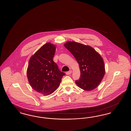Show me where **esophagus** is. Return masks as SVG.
Segmentation results:
<instances>
[{"label":"esophagus","instance_id":"34e87169","mask_svg":"<svg viewBox=\"0 0 131 131\" xmlns=\"http://www.w3.org/2000/svg\"><path fill=\"white\" fill-rule=\"evenodd\" d=\"M72 70H70V71H69L68 72H66V74L67 75H70V74H72Z\"/></svg>","mask_w":131,"mask_h":131}]
</instances>
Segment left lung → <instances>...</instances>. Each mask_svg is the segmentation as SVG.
Wrapping results in <instances>:
<instances>
[{"label": "left lung", "mask_w": 131, "mask_h": 131, "mask_svg": "<svg viewBox=\"0 0 131 131\" xmlns=\"http://www.w3.org/2000/svg\"><path fill=\"white\" fill-rule=\"evenodd\" d=\"M64 47L73 55L79 64L80 79L76 84L82 89L91 91L97 87L105 74L104 60L100 54L90 46L68 41Z\"/></svg>", "instance_id": "8db88e82"}]
</instances>
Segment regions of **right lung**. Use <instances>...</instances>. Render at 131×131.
Instances as JSON below:
<instances>
[{
  "instance_id": "obj_1",
  "label": "right lung",
  "mask_w": 131,
  "mask_h": 131,
  "mask_svg": "<svg viewBox=\"0 0 131 131\" xmlns=\"http://www.w3.org/2000/svg\"><path fill=\"white\" fill-rule=\"evenodd\" d=\"M56 46L50 43L42 46L31 56L27 69V77L31 87L45 96L56 90L65 75L53 60Z\"/></svg>"
}]
</instances>
